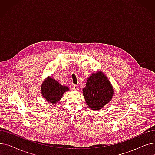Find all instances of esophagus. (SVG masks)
Here are the masks:
<instances>
[{
    "label": "esophagus",
    "instance_id": "34e87169",
    "mask_svg": "<svg viewBox=\"0 0 155 155\" xmlns=\"http://www.w3.org/2000/svg\"><path fill=\"white\" fill-rule=\"evenodd\" d=\"M73 89L74 91H78V89H79V87L78 85H73Z\"/></svg>",
    "mask_w": 155,
    "mask_h": 155
}]
</instances>
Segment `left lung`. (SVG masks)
Instances as JSON below:
<instances>
[{
	"instance_id": "left-lung-1",
	"label": "left lung",
	"mask_w": 155,
	"mask_h": 155,
	"mask_svg": "<svg viewBox=\"0 0 155 155\" xmlns=\"http://www.w3.org/2000/svg\"><path fill=\"white\" fill-rule=\"evenodd\" d=\"M114 94V88L107 77L101 71L89 77L83 95L89 108L99 110L109 103Z\"/></svg>"
}]
</instances>
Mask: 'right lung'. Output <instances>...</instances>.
<instances>
[{
    "label": "right lung",
    "instance_id": "1",
    "mask_svg": "<svg viewBox=\"0 0 155 155\" xmlns=\"http://www.w3.org/2000/svg\"><path fill=\"white\" fill-rule=\"evenodd\" d=\"M41 89L43 97L51 104L58 102L62 98L63 94L69 91L68 87L61 85L58 81L50 77L44 80Z\"/></svg>",
    "mask_w": 155,
    "mask_h": 155
}]
</instances>
